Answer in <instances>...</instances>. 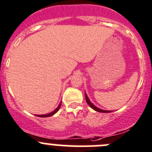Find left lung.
<instances>
[{"mask_svg": "<svg viewBox=\"0 0 152 152\" xmlns=\"http://www.w3.org/2000/svg\"><path fill=\"white\" fill-rule=\"evenodd\" d=\"M85 99H86V102H87V103H88V104H89L90 107H92L93 109H94V110H96V111H98V112H101V113H109V112H111V111H110V110H102V109H99V108H98V107H96V106L94 105V104H93L91 102V101H90V100H89V99H88V97L87 96L86 94H85Z\"/></svg>", "mask_w": 152, "mask_h": 152, "instance_id": "obj_1", "label": "left lung"}]
</instances>
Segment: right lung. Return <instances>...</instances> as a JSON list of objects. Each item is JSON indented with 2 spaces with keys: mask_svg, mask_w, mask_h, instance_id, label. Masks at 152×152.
<instances>
[{
  "mask_svg": "<svg viewBox=\"0 0 152 152\" xmlns=\"http://www.w3.org/2000/svg\"><path fill=\"white\" fill-rule=\"evenodd\" d=\"M61 102H60L59 105L58 106V107H57V108L56 109V110H54V111L51 112V113H48V114H44V115H36V116H38V117H50V116H53V114H55V113H56L57 111H58V109L60 108V107H61Z\"/></svg>",
  "mask_w": 152,
  "mask_h": 152,
  "instance_id": "right-lung-1",
  "label": "right lung"
}]
</instances>
